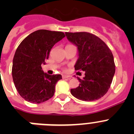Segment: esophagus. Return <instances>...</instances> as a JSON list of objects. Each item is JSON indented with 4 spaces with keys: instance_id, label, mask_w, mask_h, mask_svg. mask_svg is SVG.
<instances>
[{
    "instance_id": "1",
    "label": "esophagus",
    "mask_w": 134,
    "mask_h": 134,
    "mask_svg": "<svg viewBox=\"0 0 134 134\" xmlns=\"http://www.w3.org/2000/svg\"><path fill=\"white\" fill-rule=\"evenodd\" d=\"M70 76L69 75H62V78L63 79H66V78H69Z\"/></svg>"
}]
</instances>
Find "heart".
<instances>
[{
	"label": "heart",
	"mask_w": 134,
	"mask_h": 134,
	"mask_svg": "<svg viewBox=\"0 0 134 134\" xmlns=\"http://www.w3.org/2000/svg\"><path fill=\"white\" fill-rule=\"evenodd\" d=\"M64 71H65V70H64Z\"/></svg>",
	"instance_id": "1"
}]
</instances>
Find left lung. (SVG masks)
Instances as JSON below:
<instances>
[{
    "instance_id": "left-lung-1",
    "label": "left lung",
    "mask_w": 134,
    "mask_h": 134,
    "mask_svg": "<svg viewBox=\"0 0 134 134\" xmlns=\"http://www.w3.org/2000/svg\"><path fill=\"white\" fill-rule=\"evenodd\" d=\"M67 39L78 47L79 59L75 70L85 71V77L78 78L79 86L71 93L84 101L97 100L108 92L115 73L111 50L95 35L88 32H65Z\"/></svg>"
}]
</instances>
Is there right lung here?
<instances>
[{
	"label": "right lung",
	"mask_w": 134,
	"mask_h": 134,
	"mask_svg": "<svg viewBox=\"0 0 134 134\" xmlns=\"http://www.w3.org/2000/svg\"><path fill=\"white\" fill-rule=\"evenodd\" d=\"M65 36L61 32L39 30L22 40L15 52L12 75L20 95L26 101L40 104L54 95L55 85L61 75H49L42 70L50 51Z\"/></svg>",
	"instance_id": "1"
}]
</instances>
